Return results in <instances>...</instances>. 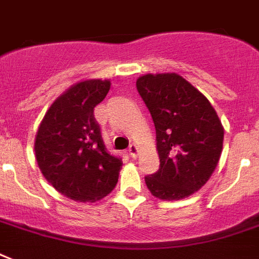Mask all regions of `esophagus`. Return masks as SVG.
<instances>
[{"instance_id": "1", "label": "esophagus", "mask_w": 259, "mask_h": 259, "mask_svg": "<svg viewBox=\"0 0 259 259\" xmlns=\"http://www.w3.org/2000/svg\"><path fill=\"white\" fill-rule=\"evenodd\" d=\"M129 154L133 158H136L138 156V146L136 145V144H132V145L129 146Z\"/></svg>"}]
</instances>
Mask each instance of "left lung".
<instances>
[{"label": "left lung", "instance_id": "obj_1", "mask_svg": "<svg viewBox=\"0 0 259 259\" xmlns=\"http://www.w3.org/2000/svg\"><path fill=\"white\" fill-rule=\"evenodd\" d=\"M156 127L160 168L145 177L148 189L161 200L191 196L217 168L225 129L209 101L175 72L146 74L137 79Z\"/></svg>", "mask_w": 259, "mask_h": 259}]
</instances>
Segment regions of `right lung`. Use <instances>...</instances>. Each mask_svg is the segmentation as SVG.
Instances as JSON below:
<instances>
[{"label":"right lung","instance_id":"obj_1","mask_svg":"<svg viewBox=\"0 0 259 259\" xmlns=\"http://www.w3.org/2000/svg\"><path fill=\"white\" fill-rule=\"evenodd\" d=\"M110 80L89 79L66 90L47 110L34 138L42 176L68 199L94 203L118 183L121 158L106 150L94 107L110 90Z\"/></svg>","mask_w":259,"mask_h":259}]
</instances>
